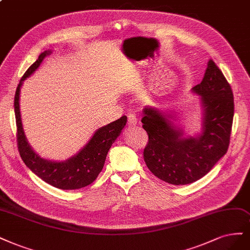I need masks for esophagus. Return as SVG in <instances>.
<instances>
[{"mask_svg": "<svg viewBox=\"0 0 250 250\" xmlns=\"http://www.w3.org/2000/svg\"><path fill=\"white\" fill-rule=\"evenodd\" d=\"M128 126H135L137 124V119H136V116L133 115V114H129L128 115Z\"/></svg>", "mask_w": 250, "mask_h": 250, "instance_id": "1", "label": "esophagus"}]
</instances>
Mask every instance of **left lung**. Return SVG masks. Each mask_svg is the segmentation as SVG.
I'll use <instances>...</instances> for the list:
<instances>
[{"instance_id":"8db88e82","label":"left lung","mask_w":250,"mask_h":250,"mask_svg":"<svg viewBox=\"0 0 250 250\" xmlns=\"http://www.w3.org/2000/svg\"><path fill=\"white\" fill-rule=\"evenodd\" d=\"M191 91L202 106L201 128L193 135L175 123L173 111L152 106L143 109V128L149 135L144 150L146 165L157 178L174 185L190 184L207 175L229 145L234 95L211 59L203 81Z\"/></svg>"}]
</instances>
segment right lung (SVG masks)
Returning <instances> with one entry per match:
<instances>
[{
    "mask_svg": "<svg viewBox=\"0 0 250 250\" xmlns=\"http://www.w3.org/2000/svg\"><path fill=\"white\" fill-rule=\"evenodd\" d=\"M51 51L53 50L47 49L40 54L36 62L25 71L16 89L14 110L17 125V141L21 159L34 174L51 186L63 190H72L88 186L95 181L104 166L110 147L126 125L127 117L123 116L114 122L98 128L89 142L73 156L66 160L55 161L42 158L32 148L25 136L21 115L20 95L23 82L38 69L43 60L50 55Z\"/></svg>",
    "mask_w": 250,
    "mask_h": 250,
    "instance_id": "add662e5",
    "label": "right lung"
}]
</instances>
